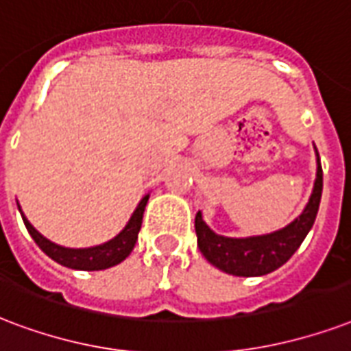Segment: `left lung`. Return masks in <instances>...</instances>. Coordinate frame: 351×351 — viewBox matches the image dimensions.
Returning <instances> with one entry per match:
<instances>
[{
	"label": "left lung",
	"mask_w": 351,
	"mask_h": 351,
	"mask_svg": "<svg viewBox=\"0 0 351 351\" xmlns=\"http://www.w3.org/2000/svg\"><path fill=\"white\" fill-rule=\"evenodd\" d=\"M317 151V149H315ZM317 178L313 186V193L309 202L298 217L285 228L276 230L272 234L254 235V237H224L215 234L204 223L202 213L195 217V232L197 243L202 256L213 267L234 276H263L269 272L280 269L287 263L302 241L306 239L309 230L317 219L320 197H322V165L317 151Z\"/></svg>",
	"instance_id": "1"
}]
</instances>
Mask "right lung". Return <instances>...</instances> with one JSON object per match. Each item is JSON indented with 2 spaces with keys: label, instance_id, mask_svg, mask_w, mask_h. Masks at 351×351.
I'll list each match as a JSON object with an SVG mask.
<instances>
[{
  "label": "right lung",
  "instance_id": "add662e5",
  "mask_svg": "<svg viewBox=\"0 0 351 351\" xmlns=\"http://www.w3.org/2000/svg\"><path fill=\"white\" fill-rule=\"evenodd\" d=\"M147 200L149 195H145L140 200V204L132 213V217L127 223V226L114 237V239L106 241L103 245L90 248H66L60 245H55L53 241L45 239L44 235L40 234L38 230L34 228L33 224L27 221V217L21 213L20 206L18 210L21 213L23 224H25L27 232L31 234L34 243L49 256L53 261L68 267V269H77V271H103V269H110L114 265L121 263L123 259L128 258V254L132 252L134 245L138 241V232L141 228V221H143V211H145Z\"/></svg>",
  "mask_w": 351,
  "mask_h": 351
}]
</instances>
